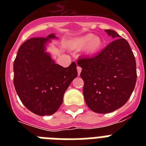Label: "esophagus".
<instances>
[{"label":"esophagus","instance_id":"34e87169","mask_svg":"<svg viewBox=\"0 0 146 146\" xmlns=\"http://www.w3.org/2000/svg\"><path fill=\"white\" fill-rule=\"evenodd\" d=\"M81 71H82V68H81L80 66H77L78 74H80V73H81Z\"/></svg>","mask_w":146,"mask_h":146}]
</instances>
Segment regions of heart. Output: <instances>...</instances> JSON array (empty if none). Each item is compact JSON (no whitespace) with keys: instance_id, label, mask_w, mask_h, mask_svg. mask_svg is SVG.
I'll return each mask as SVG.
<instances>
[{"instance_id":"heart-1","label":"heart","mask_w":146,"mask_h":146,"mask_svg":"<svg viewBox=\"0 0 146 146\" xmlns=\"http://www.w3.org/2000/svg\"><path fill=\"white\" fill-rule=\"evenodd\" d=\"M71 46L75 50H80L84 47L83 51L86 54L93 55L102 49L103 41L98 36H95L93 34L89 33L73 40Z\"/></svg>"}]
</instances>
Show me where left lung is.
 Wrapping results in <instances>:
<instances>
[{"label":"left lung","instance_id":"8db88e82","mask_svg":"<svg viewBox=\"0 0 146 146\" xmlns=\"http://www.w3.org/2000/svg\"><path fill=\"white\" fill-rule=\"evenodd\" d=\"M113 39L100 54L79 59L83 96L87 106L98 113L116 111L124 105L136 82V64L129 43L117 32L105 30Z\"/></svg>","mask_w":146,"mask_h":146}]
</instances>
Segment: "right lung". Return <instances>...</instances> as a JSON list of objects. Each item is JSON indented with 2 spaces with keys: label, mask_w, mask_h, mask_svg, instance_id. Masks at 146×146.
<instances>
[{
  "label": "right lung",
  "mask_w": 146,
  "mask_h": 146,
  "mask_svg": "<svg viewBox=\"0 0 146 146\" xmlns=\"http://www.w3.org/2000/svg\"><path fill=\"white\" fill-rule=\"evenodd\" d=\"M52 33L46 38H33L19 47L13 63V84L26 108L39 116L51 115L63 103L65 92L77 76L75 62L68 67L55 64L46 47Z\"/></svg>",
  "instance_id": "right-lung-1"
}]
</instances>
